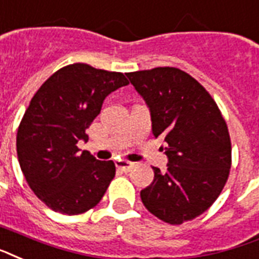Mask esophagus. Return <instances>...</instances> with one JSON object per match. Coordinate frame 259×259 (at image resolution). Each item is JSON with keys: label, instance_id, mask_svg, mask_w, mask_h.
Segmentation results:
<instances>
[{"label": "esophagus", "instance_id": "34e87169", "mask_svg": "<svg viewBox=\"0 0 259 259\" xmlns=\"http://www.w3.org/2000/svg\"><path fill=\"white\" fill-rule=\"evenodd\" d=\"M115 165L119 169H122L123 172H129L130 169L134 168V163H132V161H127V160H116Z\"/></svg>", "mask_w": 259, "mask_h": 259}]
</instances>
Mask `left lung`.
<instances>
[{"label": "left lung", "instance_id": "left-lung-1", "mask_svg": "<svg viewBox=\"0 0 259 259\" xmlns=\"http://www.w3.org/2000/svg\"><path fill=\"white\" fill-rule=\"evenodd\" d=\"M151 111L152 133L164 140L167 169L153 167L141 190L145 208L168 224L200 216L217 200L231 168L228 127L209 92L177 68L126 73Z\"/></svg>", "mask_w": 259, "mask_h": 259}]
</instances>
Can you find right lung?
Segmentation results:
<instances>
[{"label":"right lung","mask_w":259,"mask_h":259,"mask_svg":"<svg viewBox=\"0 0 259 259\" xmlns=\"http://www.w3.org/2000/svg\"><path fill=\"white\" fill-rule=\"evenodd\" d=\"M129 84L123 73L73 64L59 69L31 99L16 138L25 181L54 212L80 214L100 202L115 177L114 161L78 153L104 99Z\"/></svg>","instance_id":"add662e5"}]
</instances>
